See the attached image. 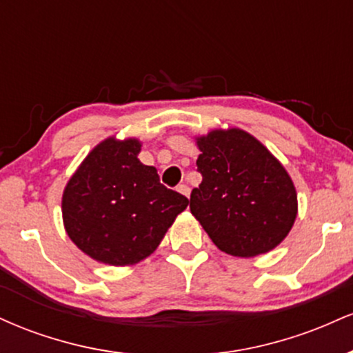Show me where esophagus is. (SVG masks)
Returning a JSON list of instances; mask_svg holds the SVG:
<instances>
[{
  "label": "esophagus",
  "instance_id": "34e87169",
  "mask_svg": "<svg viewBox=\"0 0 353 353\" xmlns=\"http://www.w3.org/2000/svg\"><path fill=\"white\" fill-rule=\"evenodd\" d=\"M177 190H179L182 196H185V197L190 196V188L188 184H179L177 185Z\"/></svg>",
  "mask_w": 353,
  "mask_h": 353
}]
</instances>
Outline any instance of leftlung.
<instances>
[{
  "label": "left lung",
  "mask_w": 353,
  "mask_h": 353,
  "mask_svg": "<svg viewBox=\"0 0 353 353\" xmlns=\"http://www.w3.org/2000/svg\"><path fill=\"white\" fill-rule=\"evenodd\" d=\"M199 188L190 212L222 252L255 257L275 249L297 217V190L269 149L239 128L196 137Z\"/></svg>",
  "instance_id": "1"
}]
</instances>
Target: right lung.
Instances as JSON below:
<instances>
[{
    "label": "right lung",
    "mask_w": 353,
    "mask_h": 353,
    "mask_svg": "<svg viewBox=\"0 0 353 353\" xmlns=\"http://www.w3.org/2000/svg\"><path fill=\"white\" fill-rule=\"evenodd\" d=\"M136 137L101 141L68 181L61 201L68 236L101 264L132 265L161 244L189 199L137 159Z\"/></svg>",
    "instance_id": "1"
}]
</instances>
